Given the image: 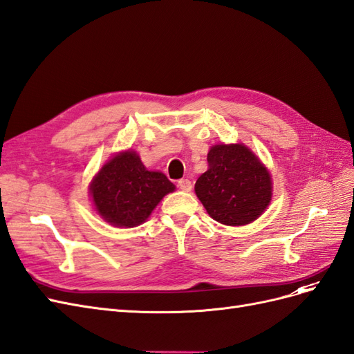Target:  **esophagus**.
Here are the masks:
<instances>
[{
	"instance_id": "esophagus-1",
	"label": "esophagus",
	"mask_w": 354,
	"mask_h": 354,
	"mask_svg": "<svg viewBox=\"0 0 354 354\" xmlns=\"http://www.w3.org/2000/svg\"><path fill=\"white\" fill-rule=\"evenodd\" d=\"M178 187H180V190H183V192H190L192 190V181L187 180V178H181L178 181Z\"/></svg>"
}]
</instances>
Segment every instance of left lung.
<instances>
[{
	"label": "left lung",
	"instance_id": "8db88e82",
	"mask_svg": "<svg viewBox=\"0 0 354 354\" xmlns=\"http://www.w3.org/2000/svg\"><path fill=\"white\" fill-rule=\"evenodd\" d=\"M208 169L195 192L209 217L226 226H245L259 218L272 199L270 173L242 143L216 145L208 152Z\"/></svg>",
	"mask_w": 354,
	"mask_h": 354
}]
</instances>
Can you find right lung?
<instances>
[{
    "instance_id": "right-lung-1",
    "label": "right lung",
    "mask_w": 354,
    "mask_h": 354,
    "mask_svg": "<svg viewBox=\"0 0 354 354\" xmlns=\"http://www.w3.org/2000/svg\"><path fill=\"white\" fill-rule=\"evenodd\" d=\"M176 186L165 174L149 171L134 151L116 153L90 185L95 211L118 227H134L147 220Z\"/></svg>"
}]
</instances>
